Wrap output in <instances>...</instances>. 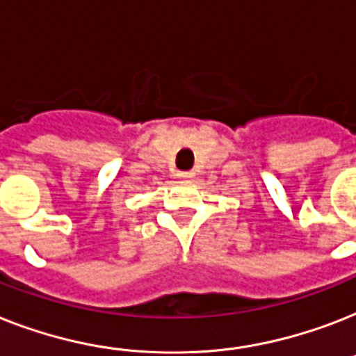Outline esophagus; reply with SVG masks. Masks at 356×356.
Here are the masks:
<instances>
[{
  "label": "esophagus",
  "mask_w": 356,
  "mask_h": 356,
  "mask_svg": "<svg viewBox=\"0 0 356 356\" xmlns=\"http://www.w3.org/2000/svg\"><path fill=\"white\" fill-rule=\"evenodd\" d=\"M177 177L181 179V181H192V179H193V172H179Z\"/></svg>",
  "instance_id": "obj_1"
}]
</instances>
